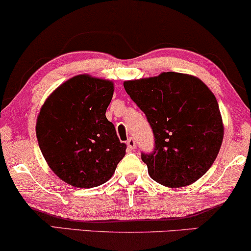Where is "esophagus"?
Masks as SVG:
<instances>
[{
	"instance_id": "obj_1",
	"label": "esophagus",
	"mask_w": 251,
	"mask_h": 251,
	"mask_svg": "<svg viewBox=\"0 0 251 251\" xmlns=\"http://www.w3.org/2000/svg\"><path fill=\"white\" fill-rule=\"evenodd\" d=\"M126 145H128V148H129V149L134 150L135 148H136V142H135L134 138H132V137L128 138V141H126Z\"/></svg>"
}]
</instances>
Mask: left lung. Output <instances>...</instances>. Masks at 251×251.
Segmentation results:
<instances>
[{"instance_id": "8db88e82", "label": "left lung", "mask_w": 251, "mask_h": 251, "mask_svg": "<svg viewBox=\"0 0 251 251\" xmlns=\"http://www.w3.org/2000/svg\"><path fill=\"white\" fill-rule=\"evenodd\" d=\"M123 85L152 129L153 150L141 153L150 177L168 187L186 186L202 177L224 138L218 101L208 87L176 72Z\"/></svg>"}]
</instances>
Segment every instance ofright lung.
I'll return each mask as SVG.
<instances>
[{"mask_svg":"<svg viewBox=\"0 0 251 251\" xmlns=\"http://www.w3.org/2000/svg\"><path fill=\"white\" fill-rule=\"evenodd\" d=\"M113 93L108 80L76 75L55 89L40 109L36 126L40 151L52 171L72 186L103 184L125 157L126 144L106 117Z\"/></svg>","mask_w":251,"mask_h":251,"instance_id":"add662e5","label":"right lung"}]
</instances>
